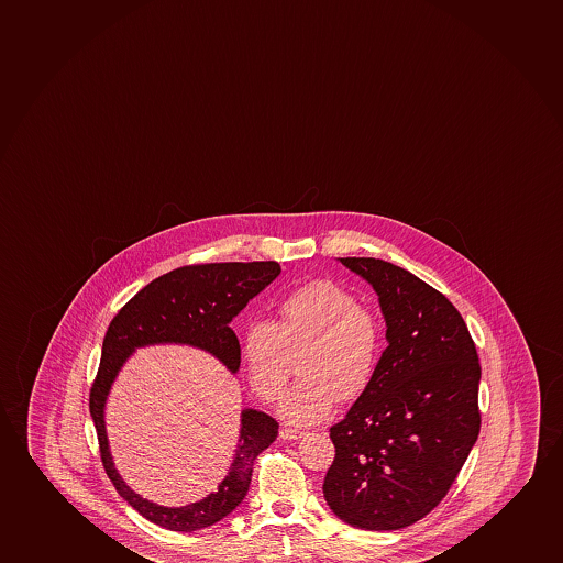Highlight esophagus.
<instances>
[{
	"instance_id": "obj_1",
	"label": "esophagus",
	"mask_w": 563,
	"mask_h": 563,
	"mask_svg": "<svg viewBox=\"0 0 563 563\" xmlns=\"http://www.w3.org/2000/svg\"><path fill=\"white\" fill-rule=\"evenodd\" d=\"M279 435H282L284 440H300V438H305L306 433L300 432L297 428L282 427Z\"/></svg>"
}]
</instances>
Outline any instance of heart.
Instances as JSON below:
<instances>
[{"label":"heart","instance_id":"obj_1","mask_svg":"<svg viewBox=\"0 0 563 563\" xmlns=\"http://www.w3.org/2000/svg\"><path fill=\"white\" fill-rule=\"evenodd\" d=\"M279 323L247 321L240 355L263 400H278L289 379V353L302 350L300 375L282 413L295 424L324 419L338 400L361 398L374 382L385 342L382 319L332 279L298 285L279 302Z\"/></svg>","mask_w":563,"mask_h":563}]
</instances>
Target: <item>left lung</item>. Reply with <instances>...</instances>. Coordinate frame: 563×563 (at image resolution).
Returning a JSON list of instances; mask_svg holds the SVG:
<instances>
[{
  "label": "left lung",
  "instance_id": "left-lung-1",
  "mask_svg": "<svg viewBox=\"0 0 563 563\" xmlns=\"http://www.w3.org/2000/svg\"><path fill=\"white\" fill-rule=\"evenodd\" d=\"M340 261L377 292L388 345L368 390L330 428L324 499L355 528L400 530L445 498L477 441L481 364L445 295L382 258Z\"/></svg>",
  "mask_w": 563,
  "mask_h": 563
}]
</instances>
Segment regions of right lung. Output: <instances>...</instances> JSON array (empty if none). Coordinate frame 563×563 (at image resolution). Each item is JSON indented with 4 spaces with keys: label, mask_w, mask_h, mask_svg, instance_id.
Instances as JSON below:
<instances>
[{
    "label": "right lung",
    "mask_w": 563,
    "mask_h": 563,
    "mask_svg": "<svg viewBox=\"0 0 563 563\" xmlns=\"http://www.w3.org/2000/svg\"><path fill=\"white\" fill-rule=\"evenodd\" d=\"M279 272L276 261L181 266L150 282L110 321L98 375L91 385L90 413L104 472L118 494L150 522L170 531L202 530L220 522L246 498L253 462L276 440L279 424L271 415L244 409L233 464L218 490L186 507H162L131 490L114 467L104 432V401L110 385L136 347L154 343L201 347L218 356L234 374L240 366V343L231 321L278 278Z\"/></svg>",
    "instance_id": "right-lung-1"
}]
</instances>
